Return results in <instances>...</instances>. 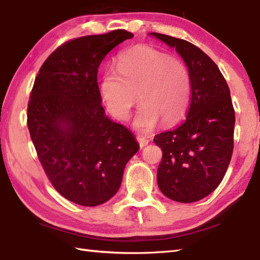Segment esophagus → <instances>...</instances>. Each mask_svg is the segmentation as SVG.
<instances>
[{"instance_id":"obj_1","label":"esophagus","mask_w":260,"mask_h":260,"mask_svg":"<svg viewBox=\"0 0 260 260\" xmlns=\"http://www.w3.org/2000/svg\"><path fill=\"white\" fill-rule=\"evenodd\" d=\"M136 140H137V142H139L141 149H142V147H144L145 145L149 144V140L145 139V137H143V136H137Z\"/></svg>"}]
</instances>
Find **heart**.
<instances>
[{
	"instance_id": "obj_1",
	"label": "heart",
	"mask_w": 260,
	"mask_h": 260,
	"mask_svg": "<svg viewBox=\"0 0 260 260\" xmlns=\"http://www.w3.org/2000/svg\"><path fill=\"white\" fill-rule=\"evenodd\" d=\"M116 71L106 70L100 82L104 103L116 118H128L139 98L142 105L134 126L141 132L153 129L160 120L164 125H172L185 116L191 95V78L181 60L139 46L119 55Z\"/></svg>"
}]
</instances>
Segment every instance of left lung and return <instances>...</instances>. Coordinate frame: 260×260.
<instances>
[{
	"label": "left lung",
	"mask_w": 260,
	"mask_h": 260,
	"mask_svg": "<svg viewBox=\"0 0 260 260\" xmlns=\"http://www.w3.org/2000/svg\"><path fill=\"white\" fill-rule=\"evenodd\" d=\"M151 35L176 48L191 78L187 118L153 140L162 150L157 185L172 201L197 202L221 184L231 161L236 115L230 89L217 65L197 46L164 34Z\"/></svg>",
	"instance_id": "1"
}]
</instances>
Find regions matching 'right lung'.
<instances>
[{"label": "right lung", "instance_id": "obj_1", "mask_svg": "<svg viewBox=\"0 0 260 260\" xmlns=\"http://www.w3.org/2000/svg\"><path fill=\"white\" fill-rule=\"evenodd\" d=\"M133 37L118 29L66 42L35 80L27 114L30 137L50 184L75 204L109 201L139 151L133 134L105 115L96 81L106 55Z\"/></svg>", "mask_w": 260, "mask_h": 260}]
</instances>
